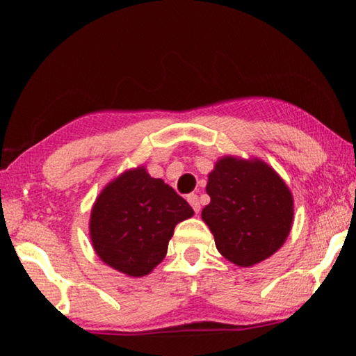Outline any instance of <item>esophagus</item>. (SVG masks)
<instances>
[{
  "mask_svg": "<svg viewBox=\"0 0 356 356\" xmlns=\"http://www.w3.org/2000/svg\"><path fill=\"white\" fill-rule=\"evenodd\" d=\"M186 201L190 202V206L193 207V210H195V213H200L201 204H200V197H197V195H195V193H191V195L186 196Z\"/></svg>",
  "mask_w": 356,
  "mask_h": 356,
  "instance_id": "esophagus-1",
  "label": "esophagus"
}]
</instances>
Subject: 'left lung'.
<instances>
[{"label":"left lung","instance_id":"left-lung-1","mask_svg":"<svg viewBox=\"0 0 356 356\" xmlns=\"http://www.w3.org/2000/svg\"><path fill=\"white\" fill-rule=\"evenodd\" d=\"M206 191L210 204L201 216L227 261L251 267L286 242L293 221V197L265 161L222 156L209 174Z\"/></svg>","mask_w":356,"mask_h":356}]
</instances>
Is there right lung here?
I'll return each instance as SVG.
<instances>
[{"mask_svg":"<svg viewBox=\"0 0 356 356\" xmlns=\"http://www.w3.org/2000/svg\"><path fill=\"white\" fill-rule=\"evenodd\" d=\"M193 215L190 204L170 185L138 166L102 190L91 212L89 236L106 265L140 278L163 261L174 227Z\"/></svg>","mask_w":356,"mask_h":356,"instance_id":"add662e5","label":"right lung"}]
</instances>
